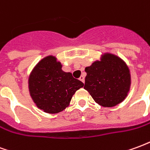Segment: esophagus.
I'll return each instance as SVG.
<instances>
[{
	"label": "esophagus",
	"instance_id": "obj_1",
	"mask_svg": "<svg viewBox=\"0 0 150 150\" xmlns=\"http://www.w3.org/2000/svg\"><path fill=\"white\" fill-rule=\"evenodd\" d=\"M79 80L83 82V83H84V76H83V75H81V76L79 77Z\"/></svg>",
	"mask_w": 150,
	"mask_h": 150
}]
</instances>
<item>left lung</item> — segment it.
<instances>
[{"mask_svg": "<svg viewBox=\"0 0 150 150\" xmlns=\"http://www.w3.org/2000/svg\"><path fill=\"white\" fill-rule=\"evenodd\" d=\"M84 89L103 107L111 108L121 103L128 95L131 84L129 69L119 57L105 54L85 68Z\"/></svg>", "mask_w": 150, "mask_h": 150, "instance_id": "1", "label": "left lung"}]
</instances>
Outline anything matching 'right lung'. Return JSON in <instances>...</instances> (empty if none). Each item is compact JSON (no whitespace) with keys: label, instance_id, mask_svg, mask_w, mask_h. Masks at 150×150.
Returning <instances> with one entry per match:
<instances>
[{"label":"right lung","instance_id":"obj_1","mask_svg":"<svg viewBox=\"0 0 150 150\" xmlns=\"http://www.w3.org/2000/svg\"><path fill=\"white\" fill-rule=\"evenodd\" d=\"M83 85L71 73L63 71L61 63L54 56L42 59L29 78V89L34 102L40 109L51 114L64 110L75 91Z\"/></svg>","mask_w":150,"mask_h":150}]
</instances>
